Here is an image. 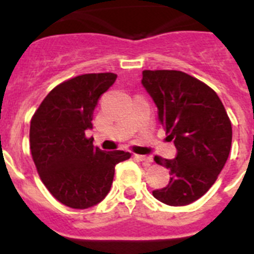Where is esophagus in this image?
Here are the masks:
<instances>
[{"label":"esophagus","instance_id":"obj_1","mask_svg":"<svg viewBox=\"0 0 254 254\" xmlns=\"http://www.w3.org/2000/svg\"><path fill=\"white\" fill-rule=\"evenodd\" d=\"M134 159L142 161L145 164H150L152 161V159L150 156H146V155H134Z\"/></svg>","mask_w":254,"mask_h":254}]
</instances>
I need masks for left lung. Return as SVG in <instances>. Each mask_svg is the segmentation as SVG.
<instances>
[{
	"instance_id": "left-lung-1",
	"label": "left lung",
	"mask_w": 254,
	"mask_h": 254,
	"mask_svg": "<svg viewBox=\"0 0 254 254\" xmlns=\"http://www.w3.org/2000/svg\"><path fill=\"white\" fill-rule=\"evenodd\" d=\"M141 82L177 149L174 159L154 158L172 177L167 187L152 194L165 205H190L210 190L223 170L232 147V123L217 94L188 73L145 69Z\"/></svg>"
}]
</instances>
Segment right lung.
<instances>
[{"mask_svg": "<svg viewBox=\"0 0 254 254\" xmlns=\"http://www.w3.org/2000/svg\"><path fill=\"white\" fill-rule=\"evenodd\" d=\"M112 72L86 73L62 82L44 98L30 121V150L39 177L61 203L89 208L111 190L114 167L131 158L121 150L104 151L85 137L94 109L114 84Z\"/></svg>", "mask_w": 254, "mask_h": 254, "instance_id": "add662e5", "label": "right lung"}]
</instances>
